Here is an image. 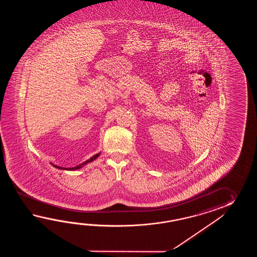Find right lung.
<instances>
[{
  "mask_svg": "<svg viewBox=\"0 0 257 257\" xmlns=\"http://www.w3.org/2000/svg\"><path fill=\"white\" fill-rule=\"evenodd\" d=\"M100 155V153H97V154H95V155H93V157L92 158L89 159V160H87V161H85L84 163H82V164H79L78 166H75V167H72V168H64V167H60V166H57V165H53L54 167H56V168H58V169H65V170H77V169H80V168H82V166L83 165H85V164H89V163H92L93 161H94L95 159L98 158V156Z\"/></svg>",
  "mask_w": 257,
  "mask_h": 257,
  "instance_id": "right-lung-1",
  "label": "right lung"
}]
</instances>
